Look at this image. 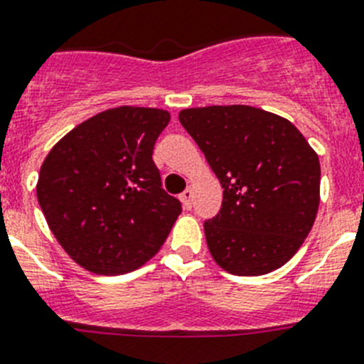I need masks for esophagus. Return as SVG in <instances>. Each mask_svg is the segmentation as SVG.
I'll use <instances>...</instances> for the list:
<instances>
[{
	"instance_id": "obj_1",
	"label": "esophagus",
	"mask_w": 364,
	"mask_h": 364,
	"mask_svg": "<svg viewBox=\"0 0 364 364\" xmlns=\"http://www.w3.org/2000/svg\"><path fill=\"white\" fill-rule=\"evenodd\" d=\"M179 198H181L183 207H185V209H187V210L191 209V207H192V198H194V194H192L191 188H187V191L183 192V194H181V196H179Z\"/></svg>"
}]
</instances>
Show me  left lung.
<instances>
[{
    "label": "left lung",
    "instance_id": "left-lung-1",
    "mask_svg": "<svg viewBox=\"0 0 364 364\" xmlns=\"http://www.w3.org/2000/svg\"><path fill=\"white\" fill-rule=\"evenodd\" d=\"M179 122L224 188L203 224L213 259L235 276L283 267L316 218L318 155L291 122L250 105L185 109Z\"/></svg>",
    "mask_w": 364,
    "mask_h": 364
}]
</instances>
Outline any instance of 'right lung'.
<instances>
[{"instance_id":"add662e5","label":"right lung","mask_w":364,"mask_h":364,"mask_svg":"<svg viewBox=\"0 0 364 364\" xmlns=\"http://www.w3.org/2000/svg\"><path fill=\"white\" fill-rule=\"evenodd\" d=\"M163 109L116 107L88 118L51 148L36 198L73 261L103 276L142 267L166 240L181 201L164 192L154 146Z\"/></svg>"}]
</instances>
